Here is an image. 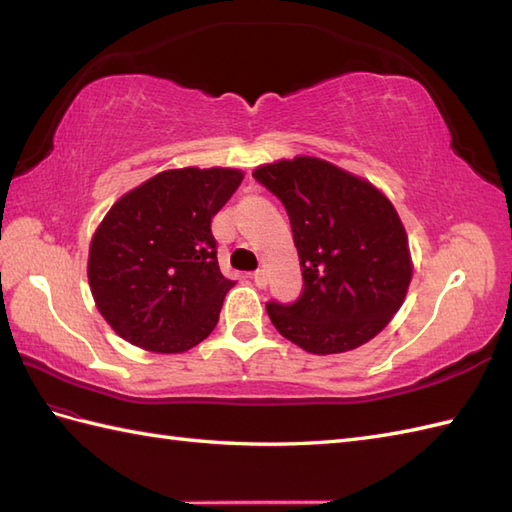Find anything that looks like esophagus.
Segmentation results:
<instances>
[{"label":"esophagus","mask_w":512,"mask_h":512,"mask_svg":"<svg viewBox=\"0 0 512 512\" xmlns=\"http://www.w3.org/2000/svg\"><path fill=\"white\" fill-rule=\"evenodd\" d=\"M252 280H254V284H256L258 288H265V286H267V273L262 271V269H258V271L252 273Z\"/></svg>","instance_id":"34e87169"}]
</instances>
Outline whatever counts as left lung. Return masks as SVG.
Here are the masks:
<instances>
[{
  "mask_svg": "<svg viewBox=\"0 0 512 512\" xmlns=\"http://www.w3.org/2000/svg\"><path fill=\"white\" fill-rule=\"evenodd\" d=\"M252 175L286 207L303 273L297 301L267 303L273 327L312 354L348 352L376 337L412 280L408 235L391 200L309 156L262 164Z\"/></svg>",
  "mask_w": 512,
  "mask_h": 512,
  "instance_id": "8db88e82",
  "label": "left lung"
}]
</instances>
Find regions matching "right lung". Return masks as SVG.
Masks as SVG:
<instances>
[{"label": "right lung", "mask_w": 512, "mask_h": 512, "mask_svg": "<svg viewBox=\"0 0 512 512\" xmlns=\"http://www.w3.org/2000/svg\"><path fill=\"white\" fill-rule=\"evenodd\" d=\"M241 181L237 168L164 170L104 215L87 277L98 312L119 337L160 354L209 337L235 286L220 271L211 220Z\"/></svg>", "instance_id": "right-lung-1"}]
</instances>
